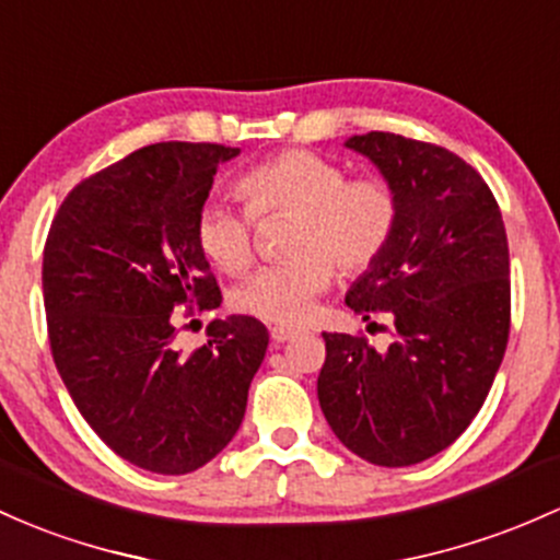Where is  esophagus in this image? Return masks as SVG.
<instances>
[{
	"mask_svg": "<svg viewBox=\"0 0 560 560\" xmlns=\"http://www.w3.org/2000/svg\"><path fill=\"white\" fill-rule=\"evenodd\" d=\"M294 335H298V331L290 329V327H273V329H270V340H273L276 346H281V342L292 340Z\"/></svg>",
	"mask_w": 560,
	"mask_h": 560,
	"instance_id": "esophagus-1",
	"label": "esophagus"
}]
</instances>
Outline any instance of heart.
<instances>
[{
  "label": "heart",
  "mask_w": 560,
  "mask_h": 560,
  "mask_svg": "<svg viewBox=\"0 0 560 560\" xmlns=\"http://www.w3.org/2000/svg\"><path fill=\"white\" fill-rule=\"evenodd\" d=\"M238 196L255 214L294 212L287 255L292 260L257 270L233 294V305L276 327H298L313 300L331 284V262L346 276L370 270L390 247L398 225V199L380 177L350 175L313 151H281L244 172ZM196 244L225 273L252 266L247 214L223 201H207L196 214Z\"/></svg>",
  "instance_id": "1"
}]
</instances>
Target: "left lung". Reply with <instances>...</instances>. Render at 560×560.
<instances>
[{"label": "left lung", "instance_id": "1", "mask_svg": "<svg viewBox=\"0 0 560 560\" xmlns=\"http://www.w3.org/2000/svg\"><path fill=\"white\" fill-rule=\"evenodd\" d=\"M396 190L390 247L350 284L348 308L390 313L396 342L324 331L318 404L350 452L407 468L459 439L487 401L510 331V257L500 207L457 153L404 135L346 140Z\"/></svg>", "mask_w": 560, "mask_h": 560}]
</instances>
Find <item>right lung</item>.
I'll return each instance as SVG.
<instances>
[{"label":"right lung","mask_w":560,"mask_h":560,"mask_svg":"<svg viewBox=\"0 0 560 560\" xmlns=\"http://www.w3.org/2000/svg\"><path fill=\"white\" fill-rule=\"evenodd\" d=\"M238 149L153 143L79 183L45 244L55 366L90 428L138 468L183 476L229 446L268 348L252 316L214 318L210 340L172 348L177 305L223 303L196 244L212 177Z\"/></svg>","instance_id":"obj_1"}]
</instances>
